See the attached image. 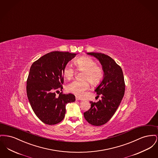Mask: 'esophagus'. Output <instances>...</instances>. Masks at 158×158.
Returning <instances> with one entry per match:
<instances>
[{
	"label": "esophagus",
	"mask_w": 158,
	"mask_h": 158,
	"mask_svg": "<svg viewBox=\"0 0 158 158\" xmlns=\"http://www.w3.org/2000/svg\"><path fill=\"white\" fill-rule=\"evenodd\" d=\"M75 98H76L77 100H83V99H81V98H80L78 97V96H76Z\"/></svg>",
	"instance_id": "34e87169"
}]
</instances>
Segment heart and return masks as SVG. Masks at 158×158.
<instances>
[{
    "instance_id": "b5f03b06",
    "label": "heart",
    "mask_w": 158,
    "mask_h": 158,
    "mask_svg": "<svg viewBox=\"0 0 158 158\" xmlns=\"http://www.w3.org/2000/svg\"><path fill=\"white\" fill-rule=\"evenodd\" d=\"M77 69L80 71H84L83 73V81L75 80L67 85L68 91L75 94L79 97H84L85 91L90 87L89 81L94 85L99 84L103 80L104 71L102 67L96 65L93 59L88 56H81L74 60ZM63 74L68 79H71L75 74V70L70 64H67L64 69Z\"/></svg>"
}]
</instances>
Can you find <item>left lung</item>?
<instances>
[{
	"label": "left lung",
	"instance_id": "obj_1",
	"mask_svg": "<svg viewBox=\"0 0 158 158\" xmlns=\"http://www.w3.org/2000/svg\"><path fill=\"white\" fill-rule=\"evenodd\" d=\"M98 59L102 66L104 77L94 91L102 99L90 102V109L84 113L90 124L100 126L106 124L119 106L125 93L124 78L121 68L110 56L102 53H87Z\"/></svg>",
	"mask_w": 158,
	"mask_h": 158
}]
</instances>
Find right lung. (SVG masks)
Instances as JSON below:
<instances>
[{"label":"right lung","mask_w":158,"mask_h":158,"mask_svg":"<svg viewBox=\"0 0 158 158\" xmlns=\"http://www.w3.org/2000/svg\"><path fill=\"white\" fill-rule=\"evenodd\" d=\"M76 53L55 51L35 61L30 69L27 81V94L34 112L46 124L55 125L62 121L67 103L75 102L73 94L58 96L55 91L63 89V69Z\"/></svg>","instance_id":"right-lung-1"}]
</instances>
